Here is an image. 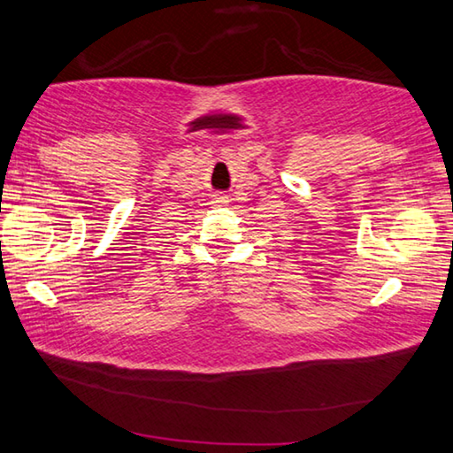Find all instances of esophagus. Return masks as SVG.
<instances>
[{"mask_svg": "<svg viewBox=\"0 0 453 453\" xmlns=\"http://www.w3.org/2000/svg\"><path fill=\"white\" fill-rule=\"evenodd\" d=\"M212 204L214 206H225V204H228V198L226 196H217V198H212Z\"/></svg>", "mask_w": 453, "mask_h": 453, "instance_id": "esophagus-1", "label": "esophagus"}]
</instances>
